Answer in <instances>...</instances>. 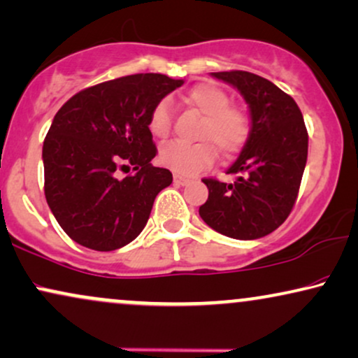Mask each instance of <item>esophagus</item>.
<instances>
[{"label":"esophagus","instance_id":"34e87169","mask_svg":"<svg viewBox=\"0 0 358 358\" xmlns=\"http://www.w3.org/2000/svg\"><path fill=\"white\" fill-rule=\"evenodd\" d=\"M173 182L176 183V185H182V187H183V185H188L189 183V180L188 178H185V176H182V175H173Z\"/></svg>","mask_w":358,"mask_h":358}]
</instances>
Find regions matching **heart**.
I'll return each instance as SVG.
<instances>
[{
    "instance_id": "b5f03b06",
    "label": "heart",
    "mask_w": 358,
    "mask_h": 358,
    "mask_svg": "<svg viewBox=\"0 0 358 358\" xmlns=\"http://www.w3.org/2000/svg\"><path fill=\"white\" fill-rule=\"evenodd\" d=\"M185 102L203 115L198 138L203 142H170L162 147L160 164L178 175L192 176L215 164L216 143L224 155L231 157L243 150L251 134V122L239 108L231 107L229 96L215 84H198L185 96ZM148 129L157 138L169 137L171 130V106L162 99L153 106L148 117Z\"/></svg>"
}]
</instances>
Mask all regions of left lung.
Wrapping results in <instances>:
<instances>
[{
    "instance_id": "left-lung-1",
    "label": "left lung",
    "mask_w": 358,
    "mask_h": 358,
    "mask_svg": "<svg viewBox=\"0 0 358 358\" xmlns=\"http://www.w3.org/2000/svg\"><path fill=\"white\" fill-rule=\"evenodd\" d=\"M238 89L250 107L251 134L226 173L233 183L205 178L208 200L200 216L228 238L257 239L286 221L307 162V130L296 101L278 85L246 71L211 72Z\"/></svg>"
}]
</instances>
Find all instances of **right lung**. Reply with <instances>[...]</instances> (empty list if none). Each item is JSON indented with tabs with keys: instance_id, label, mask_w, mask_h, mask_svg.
Wrapping results in <instances>:
<instances>
[{
	"instance_id": "obj_1",
	"label": "right lung",
	"mask_w": 358,
	"mask_h": 358,
	"mask_svg": "<svg viewBox=\"0 0 358 358\" xmlns=\"http://www.w3.org/2000/svg\"><path fill=\"white\" fill-rule=\"evenodd\" d=\"M183 85L164 74H134L72 96L44 138V194L54 218L80 246L114 251L142 233L153 201L173 180L153 166L148 117L153 106ZM134 176L119 179L120 168Z\"/></svg>"
}]
</instances>
